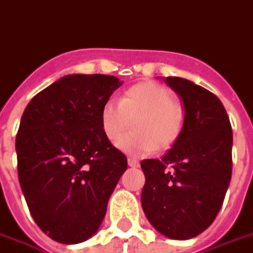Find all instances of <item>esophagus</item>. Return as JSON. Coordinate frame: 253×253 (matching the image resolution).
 <instances>
[{
  "label": "esophagus",
  "mask_w": 253,
  "mask_h": 253,
  "mask_svg": "<svg viewBox=\"0 0 253 253\" xmlns=\"http://www.w3.org/2000/svg\"><path fill=\"white\" fill-rule=\"evenodd\" d=\"M128 165H129L130 168H137L139 163H137L136 160H133V158H128Z\"/></svg>",
  "instance_id": "1"
}]
</instances>
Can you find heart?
Returning <instances> with one entry per match:
<instances>
[{
	"label": "heart",
	"mask_w": 253,
	"mask_h": 253,
	"mask_svg": "<svg viewBox=\"0 0 253 253\" xmlns=\"http://www.w3.org/2000/svg\"><path fill=\"white\" fill-rule=\"evenodd\" d=\"M132 121L134 132L122 138ZM184 123V110L167 86L142 83L125 90L117 100L100 110V126L110 142L133 157L147 156L154 150L168 149L176 142Z\"/></svg>",
	"instance_id": "b5f03b06"
}]
</instances>
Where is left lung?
Wrapping results in <instances>:
<instances>
[{
    "instance_id": "8db88e82",
    "label": "left lung",
    "mask_w": 253,
    "mask_h": 253,
    "mask_svg": "<svg viewBox=\"0 0 253 253\" xmlns=\"http://www.w3.org/2000/svg\"><path fill=\"white\" fill-rule=\"evenodd\" d=\"M164 81L182 99L180 135L161 160L140 164L142 208L151 226L172 240L201 234L222 208L231 179L233 132L219 97L180 77Z\"/></svg>"
}]
</instances>
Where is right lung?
Wrapping results in <instances>:
<instances>
[{"mask_svg":"<svg viewBox=\"0 0 253 253\" xmlns=\"http://www.w3.org/2000/svg\"><path fill=\"white\" fill-rule=\"evenodd\" d=\"M121 85L114 76L69 74L37 93L22 116L20 187L38 227L57 243H84L96 233L126 170V157L100 126V110Z\"/></svg>","mask_w":253,"mask_h":253,"instance_id":"obj_1","label":"right lung"}]
</instances>
